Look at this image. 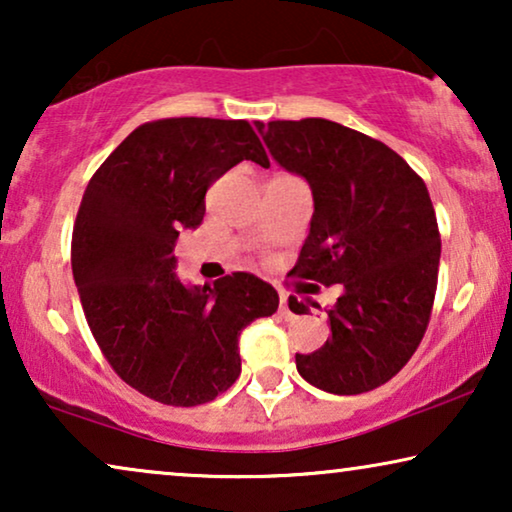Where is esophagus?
Segmentation results:
<instances>
[{
  "label": "esophagus",
  "instance_id": "esophagus-1",
  "mask_svg": "<svg viewBox=\"0 0 512 512\" xmlns=\"http://www.w3.org/2000/svg\"><path fill=\"white\" fill-rule=\"evenodd\" d=\"M279 314H282V319H293V317H296V314L291 312L289 296H286L284 291H279Z\"/></svg>",
  "mask_w": 512,
  "mask_h": 512
}]
</instances>
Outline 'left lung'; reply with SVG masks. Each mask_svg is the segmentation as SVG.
<instances>
[{"mask_svg": "<svg viewBox=\"0 0 512 512\" xmlns=\"http://www.w3.org/2000/svg\"><path fill=\"white\" fill-rule=\"evenodd\" d=\"M256 128L270 156L312 188L310 235L293 275L342 286L328 310L331 338L296 354L298 373L328 394L377 389L410 361L431 319L440 233L426 184L387 144L326 118ZM307 303L289 298L296 314Z\"/></svg>", "mask_w": 512, "mask_h": 512, "instance_id": "left-lung-1", "label": "left lung"}]
</instances>
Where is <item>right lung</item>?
<instances>
[{
    "label": "right lung",
    "mask_w": 512,
    "mask_h": 512,
    "mask_svg": "<svg viewBox=\"0 0 512 512\" xmlns=\"http://www.w3.org/2000/svg\"><path fill=\"white\" fill-rule=\"evenodd\" d=\"M242 160L270 167L247 121L163 118L132 130L88 181L72 272L104 359L139 394L177 408L214 401L240 377L237 340L279 296L249 272L214 286L177 277L174 242L198 228L205 193Z\"/></svg>",
    "instance_id": "obj_1"
}]
</instances>
